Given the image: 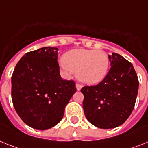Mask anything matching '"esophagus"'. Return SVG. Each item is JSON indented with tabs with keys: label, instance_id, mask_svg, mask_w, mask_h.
<instances>
[{
	"label": "esophagus",
	"instance_id": "1",
	"mask_svg": "<svg viewBox=\"0 0 148 148\" xmlns=\"http://www.w3.org/2000/svg\"><path fill=\"white\" fill-rule=\"evenodd\" d=\"M76 88H77V90H78V91H80V89H82V85L80 84H78V83H77L76 84Z\"/></svg>",
	"mask_w": 148,
	"mask_h": 148
}]
</instances>
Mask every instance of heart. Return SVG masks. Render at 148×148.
Instances as JSON below:
<instances>
[{"label": "heart", "mask_w": 148, "mask_h": 148, "mask_svg": "<svg viewBox=\"0 0 148 148\" xmlns=\"http://www.w3.org/2000/svg\"><path fill=\"white\" fill-rule=\"evenodd\" d=\"M110 65L109 58L101 50L74 49L67 52L60 62L64 72L76 71L81 82L89 85L102 81L108 74Z\"/></svg>", "instance_id": "1"}]
</instances>
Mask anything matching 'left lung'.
I'll list each match as a JSON object with an SVG mask.
<instances>
[{"label": "left lung", "instance_id": "1", "mask_svg": "<svg viewBox=\"0 0 148 148\" xmlns=\"http://www.w3.org/2000/svg\"><path fill=\"white\" fill-rule=\"evenodd\" d=\"M108 58L111 67L105 79L81 89L86 117L101 129L116 128L127 120L134 109L139 85L132 63L117 53Z\"/></svg>", "mask_w": 148, "mask_h": 148}]
</instances>
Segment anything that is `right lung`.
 I'll return each mask as SVG.
<instances>
[{
  "label": "right lung",
  "instance_id": "add662e5",
  "mask_svg": "<svg viewBox=\"0 0 148 148\" xmlns=\"http://www.w3.org/2000/svg\"><path fill=\"white\" fill-rule=\"evenodd\" d=\"M56 47H43L27 53L12 75V100L22 121L35 130L55 126L76 92L75 82L59 74Z\"/></svg>",
  "mask_w": 148,
  "mask_h": 148
}]
</instances>
